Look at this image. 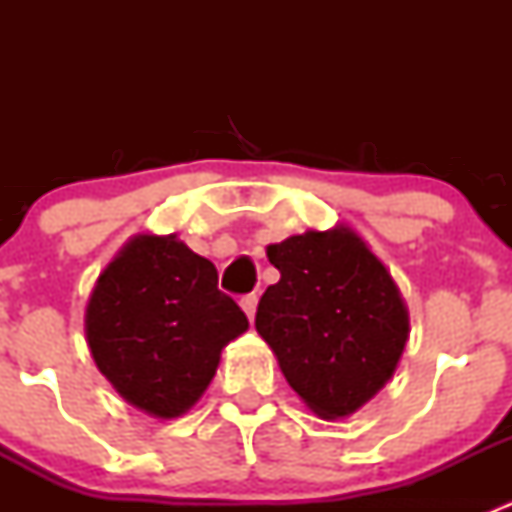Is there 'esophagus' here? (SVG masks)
<instances>
[{
  "label": "esophagus",
  "mask_w": 512,
  "mask_h": 512,
  "mask_svg": "<svg viewBox=\"0 0 512 512\" xmlns=\"http://www.w3.org/2000/svg\"><path fill=\"white\" fill-rule=\"evenodd\" d=\"M257 299H260V297H257V294H245V297L240 299V307L245 309V314H247V319H250V322H252V319H255Z\"/></svg>",
  "instance_id": "1"
}]
</instances>
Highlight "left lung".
Here are the masks:
<instances>
[{"label":"left lung","mask_w":512,"mask_h":512,"mask_svg":"<svg viewBox=\"0 0 512 512\" xmlns=\"http://www.w3.org/2000/svg\"><path fill=\"white\" fill-rule=\"evenodd\" d=\"M267 257L280 282L257 304V332L314 414H354L404 354L409 309L399 287L344 225L287 237L267 247Z\"/></svg>","instance_id":"1"}]
</instances>
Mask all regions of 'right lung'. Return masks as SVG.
<instances>
[{
  "instance_id": "right-lung-1",
  "label": "right lung",
  "mask_w": 512,
  "mask_h": 512,
  "mask_svg": "<svg viewBox=\"0 0 512 512\" xmlns=\"http://www.w3.org/2000/svg\"><path fill=\"white\" fill-rule=\"evenodd\" d=\"M247 329L218 270L175 235H136L101 272L86 307L98 371L136 409L175 418L213 381L220 352Z\"/></svg>"
}]
</instances>
